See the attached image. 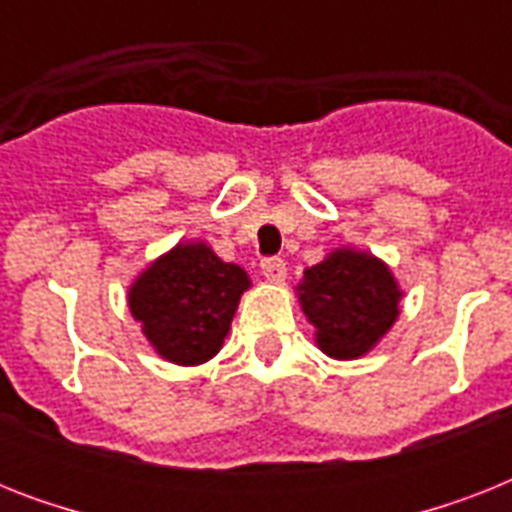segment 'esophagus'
Wrapping results in <instances>:
<instances>
[{
    "label": "esophagus",
    "mask_w": 512,
    "mask_h": 512,
    "mask_svg": "<svg viewBox=\"0 0 512 512\" xmlns=\"http://www.w3.org/2000/svg\"><path fill=\"white\" fill-rule=\"evenodd\" d=\"M263 276L268 281H284L287 279V263L281 257H265L263 260Z\"/></svg>",
    "instance_id": "1"
}]
</instances>
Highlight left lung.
Returning a JSON list of instances; mask_svg holds the SVG:
<instances>
[{"instance_id":"left-lung-1","label":"left lung","mask_w":512,"mask_h":512,"mask_svg":"<svg viewBox=\"0 0 512 512\" xmlns=\"http://www.w3.org/2000/svg\"><path fill=\"white\" fill-rule=\"evenodd\" d=\"M297 295L319 348L332 358H358L398 319L401 289L382 260L337 249L305 271Z\"/></svg>"}]
</instances>
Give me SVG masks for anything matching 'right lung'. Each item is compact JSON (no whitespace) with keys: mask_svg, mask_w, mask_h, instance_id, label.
Instances as JSON below:
<instances>
[{"mask_svg":"<svg viewBox=\"0 0 512 512\" xmlns=\"http://www.w3.org/2000/svg\"><path fill=\"white\" fill-rule=\"evenodd\" d=\"M247 287L244 268L223 263L207 244H177L132 284L130 311L159 356L204 364L223 348Z\"/></svg>","mask_w":512,"mask_h":512,"instance_id":"right-lung-1","label":"right lung"}]
</instances>
